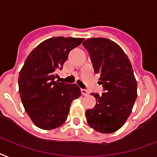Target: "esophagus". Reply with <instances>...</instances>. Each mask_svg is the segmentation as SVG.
Masks as SVG:
<instances>
[{"mask_svg": "<svg viewBox=\"0 0 157 157\" xmlns=\"http://www.w3.org/2000/svg\"><path fill=\"white\" fill-rule=\"evenodd\" d=\"M81 93H82L83 96H88L89 95V91L86 90V89H81Z\"/></svg>", "mask_w": 157, "mask_h": 157, "instance_id": "esophagus-1", "label": "esophagus"}]
</instances>
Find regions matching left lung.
I'll use <instances>...</instances> for the list:
<instances>
[{
  "instance_id": "left-lung-1",
  "label": "left lung",
  "mask_w": 157,
  "mask_h": 157,
  "mask_svg": "<svg viewBox=\"0 0 157 157\" xmlns=\"http://www.w3.org/2000/svg\"><path fill=\"white\" fill-rule=\"evenodd\" d=\"M82 44L90 56L105 93H91L97 101L86 111L87 122L101 133H112L124 124L136 97L137 82L129 59L119 44L103 37L89 38Z\"/></svg>"
}]
</instances>
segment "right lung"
Here are the masks:
<instances>
[{
	"label": "right lung",
	"mask_w": 157,
	"mask_h": 157,
	"mask_svg": "<svg viewBox=\"0 0 157 157\" xmlns=\"http://www.w3.org/2000/svg\"><path fill=\"white\" fill-rule=\"evenodd\" d=\"M84 38L56 36L42 41L29 53L18 77L20 97L36 127L51 130L65 122L72 101L81 97L76 84L55 81L72 49Z\"/></svg>",
	"instance_id": "right-lung-1"
}]
</instances>
